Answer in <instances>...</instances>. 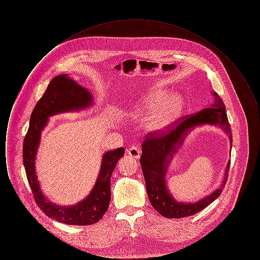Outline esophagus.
Wrapping results in <instances>:
<instances>
[{
  "label": "esophagus",
  "mask_w": 260,
  "mask_h": 260,
  "mask_svg": "<svg viewBox=\"0 0 260 260\" xmlns=\"http://www.w3.org/2000/svg\"><path fill=\"white\" fill-rule=\"evenodd\" d=\"M127 153H128V155H129L131 157L135 158L136 160L139 159V158H140V155H141L140 149H138L137 147H132V148L128 149V150H127Z\"/></svg>",
  "instance_id": "1"
}]
</instances>
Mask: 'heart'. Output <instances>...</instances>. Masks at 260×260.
<instances>
[{
  "label": "heart",
  "mask_w": 260,
  "mask_h": 260,
  "mask_svg": "<svg viewBox=\"0 0 260 260\" xmlns=\"http://www.w3.org/2000/svg\"><path fill=\"white\" fill-rule=\"evenodd\" d=\"M184 105L185 99L182 94L175 92L168 95V90L157 89L140 99L133 113L147 111L141 120L143 129L150 134H161L177 121Z\"/></svg>",
  "instance_id": "heart-1"
}]
</instances>
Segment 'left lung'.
<instances>
[{
	"label": "left lung",
	"mask_w": 260,
	"mask_h": 260,
	"mask_svg": "<svg viewBox=\"0 0 260 260\" xmlns=\"http://www.w3.org/2000/svg\"><path fill=\"white\" fill-rule=\"evenodd\" d=\"M212 96L213 101L210 106L186 118L169 134H165L159 137L152 135L142 143L140 164L145 178L149 201L153 208L165 217L181 218L197 213L218 198L222 192L223 187L226 184L230 161L226 166L220 185L210 195L200 199L197 202L183 203L175 200L170 192L166 180V175L173 157L183 145L187 136L198 126L210 124L220 127L229 137L230 147L232 148V132L228 122L225 105L222 99L215 91L212 92Z\"/></svg>",
	"instance_id": "8db88e82"
}]
</instances>
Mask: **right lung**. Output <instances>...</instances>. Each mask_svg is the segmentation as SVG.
I'll use <instances>...</instances> for the list:
<instances>
[{
	"instance_id": "right-lung-1",
	"label": "right lung",
	"mask_w": 260,
	"mask_h": 260,
	"mask_svg": "<svg viewBox=\"0 0 260 260\" xmlns=\"http://www.w3.org/2000/svg\"><path fill=\"white\" fill-rule=\"evenodd\" d=\"M92 105L93 98L87 88L80 86L67 74L54 77L31 114L23 143L26 175L38 207L50 218L69 225H90L103 217L111 200L112 173L120 158L124 156V148L103 154L99 176L90 193L72 206L56 205L43 193L35 165L38 149L42 132L47 126L50 117L61 113L86 110Z\"/></svg>"
}]
</instances>
